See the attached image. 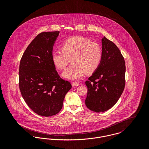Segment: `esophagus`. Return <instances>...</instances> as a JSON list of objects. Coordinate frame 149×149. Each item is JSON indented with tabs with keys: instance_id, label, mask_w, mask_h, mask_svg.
<instances>
[{
	"instance_id": "obj_1",
	"label": "esophagus",
	"mask_w": 149,
	"mask_h": 149,
	"mask_svg": "<svg viewBox=\"0 0 149 149\" xmlns=\"http://www.w3.org/2000/svg\"><path fill=\"white\" fill-rule=\"evenodd\" d=\"M72 85L73 86H77L79 85V84L77 82H72Z\"/></svg>"
}]
</instances>
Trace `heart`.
<instances>
[{
    "mask_svg": "<svg viewBox=\"0 0 149 149\" xmlns=\"http://www.w3.org/2000/svg\"><path fill=\"white\" fill-rule=\"evenodd\" d=\"M61 50L52 53L53 62L60 70L69 66L63 73V76L70 80L82 78L85 73H92L101 63L103 52L98 43L91 42L81 36H74L65 40L61 45Z\"/></svg>",
    "mask_w": 149,
    "mask_h": 149,
    "instance_id": "heart-1",
    "label": "heart"
}]
</instances>
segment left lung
Masks as SVG:
<instances>
[{
    "label": "left lung",
    "mask_w": 149,
    "mask_h": 149,
    "mask_svg": "<svg viewBox=\"0 0 149 149\" xmlns=\"http://www.w3.org/2000/svg\"><path fill=\"white\" fill-rule=\"evenodd\" d=\"M103 56L98 68L85 81V103L90 110L104 112L113 106L125 86L126 65L116 45L105 37L102 40Z\"/></svg>",
    "instance_id": "8db88e82"
}]
</instances>
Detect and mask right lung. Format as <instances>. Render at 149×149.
<instances>
[{
	"label": "right lung",
	"instance_id": "1",
	"mask_svg": "<svg viewBox=\"0 0 149 149\" xmlns=\"http://www.w3.org/2000/svg\"><path fill=\"white\" fill-rule=\"evenodd\" d=\"M60 31L38 34L24 51L19 64V86L27 106L43 116L58 113L70 83L61 79L52 60L53 47Z\"/></svg>",
	"mask_w": 149,
	"mask_h": 149
}]
</instances>
